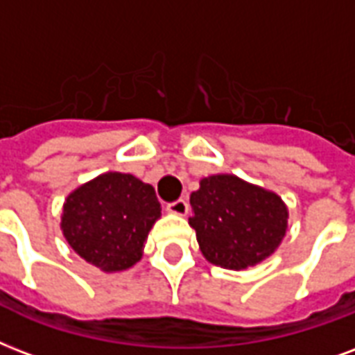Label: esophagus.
Wrapping results in <instances>:
<instances>
[{"mask_svg":"<svg viewBox=\"0 0 355 355\" xmlns=\"http://www.w3.org/2000/svg\"><path fill=\"white\" fill-rule=\"evenodd\" d=\"M188 208V202L184 201V199H178V201H173L167 205V212L175 214V216H186Z\"/></svg>","mask_w":355,"mask_h":355,"instance_id":"esophagus-1","label":"esophagus"}]
</instances>
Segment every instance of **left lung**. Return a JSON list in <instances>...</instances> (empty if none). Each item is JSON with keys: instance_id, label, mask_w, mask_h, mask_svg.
Wrapping results in <instances>:
<instances>
[{"instance_id": "left-lung-1", "label": "left lung", "mask_w": 355, "mask_h": 355, "mask_svg": "<svg viewBox=\"0 0 355 355\" xmlns=\"http://www.w3.org/2000/svg\"><path fill=\"white\" fill-rule=\"evenodd\" d=\"M189 205L201 253L216 266H255L285 238L288 210L281 197L234 175L202 178Z\"/></svg>"}]
</instances>
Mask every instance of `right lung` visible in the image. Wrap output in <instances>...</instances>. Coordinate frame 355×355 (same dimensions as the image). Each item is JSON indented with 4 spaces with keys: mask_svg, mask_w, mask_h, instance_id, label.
I'll return each instance as SVG.
<instances>
[{
    "mask_svg": "<svg viewBox=\"0 0 355 355\" xmlns=\"http://www.w3.org/2000/svg\"><path fill=\"white\" fill-rule=\"evenodd\" d=\"M159 216L162 207L150 184L128 173H104L67 197L61 231L81 259L112 274L141 259Z\"/></svg>",
    "mask_w": 355,
    "mask_h": 355,
    "instance_id": "add662e5",
    "label": "right lung"
}]
</instances>
